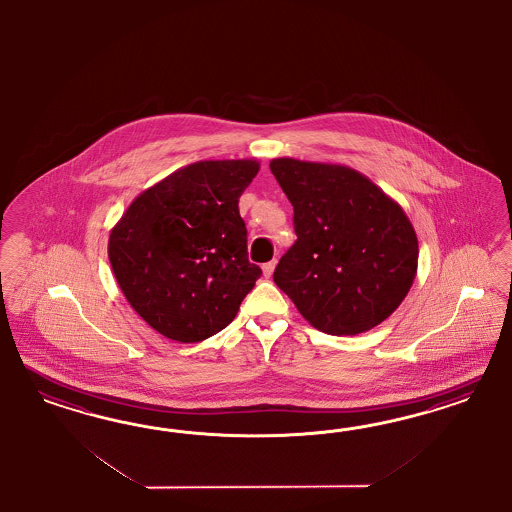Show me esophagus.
Listing matches in <instances>:
<instances>
[{"instance_id":"obj_1","label":"esophagus","mask_w":512,"mask_h":512,"mask_svg":"<svg viewBox=\"0 0 512 512\" xmlns=\"http://www.w3.org/2000/svg\"><path fill=\"white\" fill-rule=\"evenodd\" d=\"M274 268H276V261H270V263L263 264L264 278H270V276H272V272H274Z\"/></svg>"}]
</instances>
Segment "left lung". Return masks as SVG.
Instances as JSON below:
<instances>
[{
	"label": "left lung",
	"mask_w": 512,
	"mask_h": 512,
	"mask_svg": "<svg viewBox=\"0 0 512 512\" xmlns=\"http://www.w3.org/2000/svg\"><path fill=\"white\" fill-rule=\"evenodd\" d=\"M270 171L295 208L296 242L279 259L276 285L326 334L357 336L383 323L419 264L402 206L345 165L278 157Z\"/></svg>",
	"instance_id": "1"
}]
</instances>
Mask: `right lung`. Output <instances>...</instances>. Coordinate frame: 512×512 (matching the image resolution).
Returning <instances> with one entry per match:
<instances>
[{
  "mask_svg": "<svg viewBox=\"0 0 512 512\" xmlns=\"http://www.w3.org/2000/svg\"><path fill=\"white\" fill-rule=\"evenodd\" d=\"M257 159L197 161L142 191L112 227L109 259L131 308L169 340L223 330L261 278L238 199Z\"/></svg>",
  "mask_w": 512,
  "mask_h": 512,
  "instance_id": "1",
  "label": "right lung"
}]
</instances>
